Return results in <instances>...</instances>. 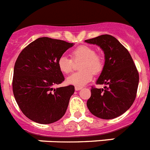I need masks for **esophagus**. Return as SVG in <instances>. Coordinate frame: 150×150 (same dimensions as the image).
<instances>
[{
    "instance_id": "obj_1",
    "label": "esophagus",
    "mask_w": 150,
    "mask_h": 150,
    "mask_svg": "<svg viewBox=\"0 0 150 150\" xmlns=\"http://www.w3.org/2000/svg\"><path fill=\"white\" fill-rule=\"evenodd\" d=\"M75 91H80V90L82 89V88H81V87H75Z\"/></svg>"
}]
</instances>
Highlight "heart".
Wrapping results in <instances>:
<instances>
[{
	"instance_id": "obj_1",
	"label": "heart",
	"mask_w": 150,
	"mask_h": 150,
	"mask_svg": "<svg viewBox=\"0 0 150 150\" xmlns=\"http://www.w3.org/2000/svg\"><path fill=\"white\" fill-rule=\"evenodd\" d=\"M71 59L66 56H61L57 65L62 73H70L73 69V60L75 62L81 60L79 69L81 71L71 74L67 78V83L75 87H83L93 79V73H100L103 69V58L100 54L96 53L92 47L81 45L71 52Z\"/></svg>"
}]
</instances>
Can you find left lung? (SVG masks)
Here are the masks:
<instances>
[{
	"mask_svg": "<svg viewBox=\"0 0 150 150\" xmlns=\"http://www.w3.org/2000/svg\"><path fill=\"white\" fill-rule=\"evenodd\" d=\"M97 44L103 50L105 64L97 84H106L103 88L92 87L87 106L92 114L103 119L120 116L129 109L136 98L139 73L128 50L115 37L103 35L85 40Z\"/></svg>",
	"mask_w": 150,
	"mask_h": 150,
	"instance_id": "1",
	"label": "left lung"
}]
</instances>
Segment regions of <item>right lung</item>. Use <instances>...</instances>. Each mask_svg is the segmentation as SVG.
<instances>
[{"instance_id":"add662e5","label":"right lung","mask_w":150,"mask_h":150,"mask_svg":"<svg viewBox=\"0 0 150 150\" xmlns=\"http://www.w3.org/2000/svg\"><path fill=\"white\" fill-rule=\"evenodd\" d=\"M73 44L43 37L30 43L15 62L13 91L23 114L33 122L50 124L59 120L67 109L75 87L57 89L65 80L57 60Z\"/></svg>"}]
</instances>
